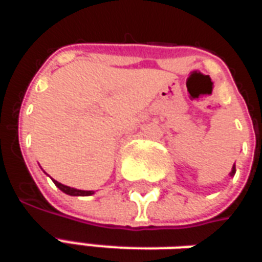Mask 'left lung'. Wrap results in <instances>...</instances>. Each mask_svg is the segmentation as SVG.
Here are the masks:
<instances>
[{
	"label": "left lung",
	"instance_id": "1",
	"mask_svg": "<svg viewBox=\"0 0 262 262\" xmlns=\"http://www.w3.org/2000/svg\"><path fill=\"white\" fill-rule=\"evenodd\" d=\"M234 172H236V167H233V168H231L230 176H234Z\"/></svg>",
	"mask_w": 262,
	"mask_h": 262
}]
</instances>
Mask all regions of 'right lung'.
Returning a JSON list of instances; mask_svg holds the SVG:
<instances>
[{"mask_svg": "<svg viewBox=\"0 0 262 262\" xmlns=\"http://www.w3.org/2000/svg\"><path fill=\"white\" fill-rule=\"evenodd\" d=\"M53 182L56 184V187L59 188L60 191H63L64 193L67 195H71V196H90L94 193V191H81V189H75V188H70L67 185H63V184H60V182L54 181Z\"/></svg>", "mask_w": 262, "mask_h": 262, "instance_id": "right-lung-1", "label": "right lung"}]
</instances>
